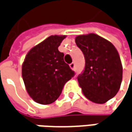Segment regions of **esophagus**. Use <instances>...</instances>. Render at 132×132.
Returning a JSON list of instances; mask_svg holds the SVG:
<instances>
[{
  "mask_svg": "<svg viewBox=\"0 0 132 132\" xmlns=\"http://www.w3.org/2000/svg\"><path fill=\"white\" fill-rule=\"evenodd\" d=\"M69 66H70V68L72 69V70H74V69H75V63H72L71 64H69Z\"/></svg>",
  "mask_w": 132,
  "mask_h": 132,
  "instance_id": "esophagus-1",
  "label": "esophagus"
}]
</instances>
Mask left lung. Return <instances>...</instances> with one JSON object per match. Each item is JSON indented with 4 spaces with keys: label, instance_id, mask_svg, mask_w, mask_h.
<instances>
[{
    "label": "left lung",
    "instance_id": "left-lung-1",
    "mask_svg": "<svg viewBox=\"0 0 132 132\" xmlns=\"http://www.w3.org/2000/svg\"><path fill=\"white\" fill-rule=\"evenodd\" d=\"M83 52L86 65L77 77L85 97L103 104L117 95L123 78V66L118 50L110 41L90 33L75 37Z\"/></svg>",
    "mask_w": 132,
    "mask_h": 132
}]
</instances>
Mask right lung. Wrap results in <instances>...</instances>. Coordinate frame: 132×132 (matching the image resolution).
Segmentation results:
<instances>
[{
	"instance_id": "obj_1",
	"label": "right lung",
	"mask_w": 132,
	"mask_h": 132,
	"mask_svg": "<svg viewBox=\"0 0 132 132\" xmlns=\"http://www.w3.org/2000/svg\"><path fill=\"white\" fill-rule=\"evenodd\" d=\"M66 35H51L29 51L22 64V77L29 95L37 103L57 100L75 72L58 47Z\"/></svg>"
}]
</instances>
